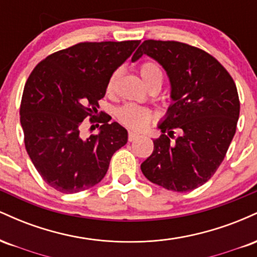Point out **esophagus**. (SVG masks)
I'll return each instance as SVG.
<instances>
[{
    "label": "esophagus",
    "mask_w": 257,
    "mask_h": 257,
    "mask_svg": "<svg viewBox=\"0 0 257 257\" xmlns=\"http://www.w3.org/2000/svg\"><path fill=\"white\" fill-rule=\"evenodd\" d=\"M140 137V135L138 134L137 132H129V134H128V139H129V141H134V140H137V139Z\"/></svg>",
    "instance_id": "34e87169"
}]
</instances>
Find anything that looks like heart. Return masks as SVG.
Listing matches in <instances>:
<instances>
[{"mask_svg": "<svg viewBox=\"0 0 257 257\" xmlns=\"http://www.w3.org/2000/svg\"><path fill=\"white\" fill-rule=\"evenodd\" d=\"M140 75L141 78L144 79L147 87L153 83H161L163 82V71H162L161 66L157 63L153 61H147L140 66ZM119 71H114L110 76V79L107 82V93H112L114 84H116L117 79H118ZM116 116L123 124L129 126L133 129H141L146 126L151 122L153 113L149 108L141 107L135 104H125L120 106L118 110L116 111Z\"/></svg>", "mask_w": 257, "mask_h": 257, "instance_id": "obj_1", "label": "heart"}]
</instances>
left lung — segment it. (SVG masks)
I'll return each instance as SVG.
<instances>
[{"instance_id":"left-lung-1","label":"left lung","mask_w":257,"mask_h":257,"mask_svg":"<svg viewBox=\"0 0 257 257\" xmlns=\"http://www.w3.org/2000/svg\"><path fill=\"white\" fill-rule=\"evenodd\" d=\"M146 54L166 70L170 99L158 123L163 134L141 172L153 184L188 192L205 184L222 163L235 134L239 98L229 73L210 54L175 41H144L132 61ZM179 133L174 142L173 131Z\"/></svg>"}]
</instances>
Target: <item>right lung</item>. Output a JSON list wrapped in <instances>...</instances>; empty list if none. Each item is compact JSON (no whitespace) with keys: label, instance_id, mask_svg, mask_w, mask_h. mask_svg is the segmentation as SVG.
<instances>
[{"label":"right lung","instance_id":"1","mask_svg":"<svg viewBox=\"0 0 257 257\" xmlns=\"http://www.w3.org/2000/svg\"><path fill=\"white\" fill-rule=\"evenodd\" d=\"M139 44L78 43L47 57L29 76L20 123L29 157L51 187L63 193L93 187L104 179L113 153L126 144V129L110 123L107 114L98 120L96 135L84 138L81 125L88 116L96 120L110 76Z\"/></svg>","mask_w":257,"mask_h":257}]
</instances>
